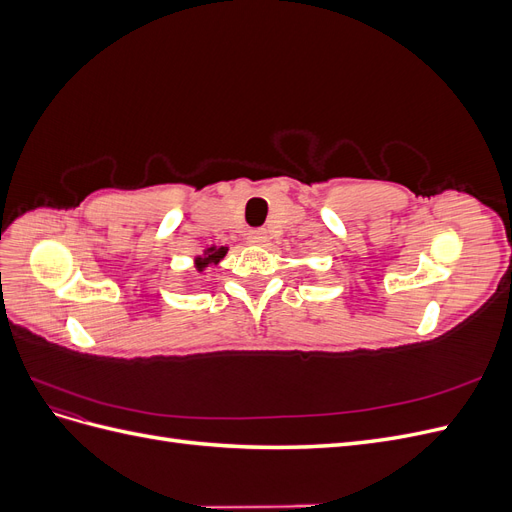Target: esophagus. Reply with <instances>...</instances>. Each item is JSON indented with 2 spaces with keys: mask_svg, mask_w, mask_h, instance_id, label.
<instances>
[{
  "mask_svg": "<svg viewBox=\"0 0 512 512\" xmlns=\"http://www.w3.org/2000/svg\"><path fill=\"white\" fill-rule=\"evenodd\" d=\"M247 239H250V243H254V245H262V243L267 241V232L262 230V228L250 230V232H247Z\"/></svg>",
  "mask_w": 512,
  "mask_h": 512,
  "instance_id": "34e87169",
  "label": "esophagus"
}]
</instances>
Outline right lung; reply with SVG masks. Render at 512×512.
<instances>
[{
    "label": "right lung",
    "instance_id": "obj_1",
    "mask_svg": "<svg viewBox=\"0 0 512 512\" xmlns=\"http://www.w3.org/2000/svg\"><path fill=\"white\" fill-rule=\"evenodd\" d=\"M226 252H228V247H207L205 250V254L203 256H196V260H194V265H196V269L198 271H205L209 265H218V262L226 256Z\"/></svg>",
    "mask_w": 512,
    "mask_h": 512
}]
</instances>
